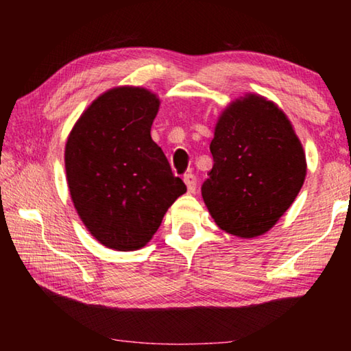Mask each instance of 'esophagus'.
<instances>
[{"label": "esophagus", "mask_w": 351, "mask_h": 351, "mask_svg": "<svg viewBox=\"0 0 351 351\" xmlns=\"http://www.w3.org/2000/svg\"><path fill=\"white\" fill-rule=\"evenodd\" d=\"M184 182H186L189 192L195 193V190H197V176L192 175V173L184 175Z\"/></svg>", "instance_id": "obj_1"}]
</instances>
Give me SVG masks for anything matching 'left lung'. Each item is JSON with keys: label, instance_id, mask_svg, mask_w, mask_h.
Returning a JSON list of instances; mask_svg holds the SVG:
<instances>
[{"label": "left lung", "instance_id": "8db88e82", "mask_svg": "<svg viewBox=\"0 0 351 351\" xmlns=\"http://www.w3.org/2000/svg\"><path fill=\"white\" fill-rule=\"evenodd\" d=\"M210 153L203 199L218 228L240 239L268 232L304 186L305 153L293 125L274 102L257 94L237 99L221 112Z\"/></svg>", "mask_w": 351, "mask_h": 351}]
</instances>
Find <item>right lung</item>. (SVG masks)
I'll list each match as a JSON object with an SVG mask.
<instances>
[{
    "label": "right lung",
    "mask_w": 351,
    "mask_h": 351,
    "mask_svg": "<svg viewBox=\"0 0 351 351\" xmlns=\"http://www.w3.org/2000/svg\"><path fill=\"white\" fill-rule=\"evenodd\" d=\"M158 110L145 88H112L83 111L64 147L75 210L94 239L116 251L144 247L187 190L152 139Z\"/></svg>",
    "instance_id": "1"
}]
</instances>
